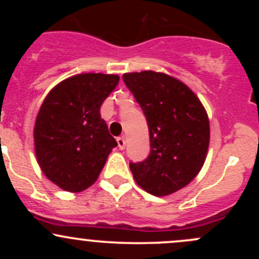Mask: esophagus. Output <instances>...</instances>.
I'll return each instance as SVG.
<instances>
[{"instance_id":"1","label":"esophagus","mask_w":259,"mask_h":259,"mask_svg":"<svg viewBox=\"0 0 259 259\" xmlns=\"http://www.w3.org/2000/svg\"><path fill=\"white\" fill-rule=\"evenodd\" d=\"M117 142H118V146H119L120 150H124L125 148V145H126V141L124 138H118L117 139Z\"/></svg>"}]
</instances>
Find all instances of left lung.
I'll list each match as a JSON object with an SVG mask.
<instances>
[{
  "label": "left lung",
  "mask_w": 259,
  "mask_h": 259,
  "mask_svg": "<svg viewBox=\"0 0 259 259\" xmlns=\"http://www.w3.org/2000/svg\"><path fill=\"white\" fill-rule=\"evenodd\" d=\"M123 80L146 115L151 153L130 163L134 179L148 194L163 197L197 177L209 147V119L191 89L165 73H125Z\"/></svg>",
  "instance_id": "1"
}]
</instances>
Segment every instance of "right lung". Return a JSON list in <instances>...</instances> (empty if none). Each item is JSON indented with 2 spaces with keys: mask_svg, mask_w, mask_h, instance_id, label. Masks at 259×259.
Wrapping results in <instances>:
<instances>
[{
  "mask_svg": "<svg viewBox=\"0 0 259 259\" xmlns=\"http://www.w3.org/2000/svg\"><path fill=\"white\" fill-rule=\"evenodd\" d=\"M118 81L115 74L73 75L52 88L38 109L35 156L45 177L64 191L94 185L117 146L100 108Z\"/></svg>",
  "mask_w": 259,
  "mask_h": 259,
  "instance_id": "obj_1",
  "label": "right lung"
}]
</instances>
